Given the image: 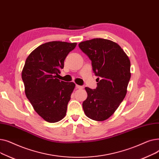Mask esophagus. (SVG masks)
Listing matches in <instances>:
<instances>
[{
	"label": "esophagus",
	"mask_w": 159,
	"mask_h": 159,
	"mask_svg": "<svg viewBox=\"0 0 159 159\" xmlns=\"http://www.w3.org/2000/svg\"><path fill=\"white\" fill-rule=\"evenodd\" d=\"M76 88H77V89H82V88H83V86H79V85H77V84H76Z\"/></svg>",
	"instance_id": "esophagus-1"
}]
</instances>
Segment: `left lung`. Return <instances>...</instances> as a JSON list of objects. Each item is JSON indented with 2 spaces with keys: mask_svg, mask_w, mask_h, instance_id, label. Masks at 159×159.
<instances>
[{
  "mask_svg": "<svg viewBox=\"0 0 159 159\" xmlns=\"http://www.w3.org/2000/svg\"><path fill=\"white\" fill-rule=\"evenodd\" d=\"M91 61L98 78L96 89L86 87L88 97L82 107L88 118L103 121L114 113L127 93L131 78L130 61L120 46L104 39H93L79 44Z\"/></svg>",
  "mask_w": 159,
  "mask_h": 159,
  "instance_id": "1",
  "label": "left lung"
}]
</instances>
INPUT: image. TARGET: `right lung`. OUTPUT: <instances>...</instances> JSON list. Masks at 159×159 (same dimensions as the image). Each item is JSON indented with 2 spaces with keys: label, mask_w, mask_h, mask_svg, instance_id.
<instances>
[{
  "label": "right lung",
  "mask_w": 159,
  "mask_h": 159,
  "mask_svg": "<svg viewBox=\"0 0 159 159\" xmlns=\"http://www.w3.org/2000/svg\"><path fill=\"white\" fill-rule=\"evenodd\" d=\"M76 46L75 43L49 42L33 50L25 62L22 71L25 93L33 109L48 122H58L66 116L75 84L57 76Z\"/></svg>",
  "instance_id": "right-lung-1"
}]
</instances>
